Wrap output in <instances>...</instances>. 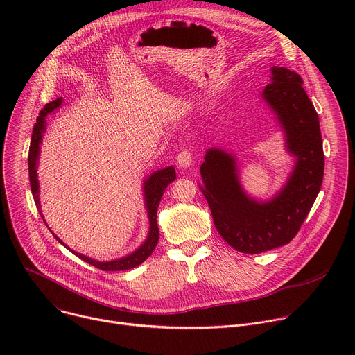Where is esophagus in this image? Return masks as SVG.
<instances>
[{
    "label": "esophagus",
    "instance_id": "1",
    "mask_svg": "<svg viewBox=\"0 0 355 355\" xmlns=\"http://www.w3.org/2000/svg\"><path fill=\"white\" fill-rule=\"evenodd\" d=\"M177 164L180 168H189L192 166V153L189 150H182L180 151V155L177 156Z\"/></svg>",
    "mask_w": 355,
    "mask_h": 355
}]
</instances>
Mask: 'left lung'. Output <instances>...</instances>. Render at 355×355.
Wrapping results in <instances>:
<instances>
[{
    "label": "left lung",
    "instance_id": "obj_1",
    "mask_svg": "<svg viewBox=\"0 0 355 355\" xmlns=\"http://www.w3.org/2000/svg\"><path fill=\"white\" fill-rule=\"evenodd\" d=\"M271 83L261 98L275 115L285 148L295 166L282 188L268 200L250 196L241 187L237 157L211 147L200 166L204 193L223 240L245 254L288 244L306 219L320 191L324 171L319 116L302 78L285 67H271Z\"/></svg>",
    "mask_w": 355,
    "mask_h": 355
}]
</instances>
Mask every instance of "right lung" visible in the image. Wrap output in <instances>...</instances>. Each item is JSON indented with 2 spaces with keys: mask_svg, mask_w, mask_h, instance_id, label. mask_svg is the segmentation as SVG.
Instances as JSON below:
<instances>
[{
  "mask_svg": "<svg viewBox=\"0 0 355 355\" xmlns=\"http://www.w3.org/2000/svg\"><path fill=\"white\" fill-rule=\"evenodd\" d=\"M63 98H58L50 101L49 104H46L43 107V110L39 112V116L36 119V123L33 126V132H32V139H31V147H29V156H28V170H29V182H31V189H32V195L35 199V204L39 209V214L43 219L42 215V209H40V200H39V181H37V163H39V155H40V144H42V139L43 135L46 132V116L49 114H52L53 111H56L58 108L62 107L63 104ZM175 180V168L173 166L157 170L155 173H151L144 181H143V196H144V207L147 211V218H148V233L146 240L135 250L132 251L130 254L122 257V259H116V260H111V261H98L94 260L91 257H87L81 252H77L74 250H71L70 247H67L52 230L53 236L56 237V240L63 244L66 248H69L73 254H76L78 259H81L83 261L94 266L95 268H99L103 271H125V270H130L135 268L137 266H140L150 254L153 252V250L157 245L159 241V226H157V208L160 205L162 196L167 188L168 184H171ZM44 222V219H43ZM46 223V222H44ZM49 227V226H47ZM50 229V227H49Z\"/></svg>",
  "mask_w": 355,
  "mask_h": 355,
  "instance_id": "right-lung-1",
  "label": "right lung"
}]
</instances>
